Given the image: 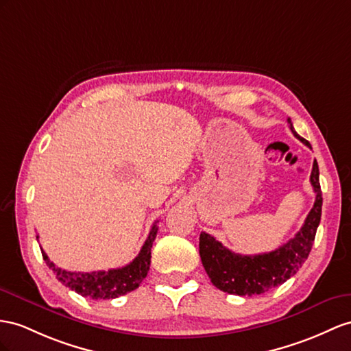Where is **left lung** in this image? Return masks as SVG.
Segmentation results:
<instances>
[{
	"label": "left lung",
	"mask_w": 351,
	"mask_h": 351,
	"mask_svg": "<svg viewBox=\"0 0 351 351\" xmlns=\"http://www.w3.org/2000/svg\"><path fill=\"white\" fill-rule=\"evenodd\" d=\"M295 138L311 148L310 143L293 130L291 119H287ZM313 190L316 193L313 209L304 221V226L295 237L273 252L259 255H239L222 246L221 241L208 232L200 234V258L210 282L231 295L254 296L268 292L285 283L302 267L313 246L322 217V190L319 182V166L314 160L310 176Z\"/></svg>",
	"instance_id": "obj_1"
}]
</instances>
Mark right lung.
<instances>
[{
  "instance_id": "obj_1",
  "label": "right lung",
  "mask_w": 351,
  "mask_h": 351,
  "mask_svg": "<svg viewBox=\"0 0 351 351\" xmlns=\"http://www.w3.org/2000/svg\"><path fill=\"white\" fill-rule=\"evenodd\" d=\"M157 222L151 227L148 239L143 243L141 252L133 261L121 268H112L108 271H92V273H75L66 271L53 264L46 252L41 249L44 261L53 269L56 278L71 291H75L78 295L92 300H112L117 296L125 295L139 287L143 278L147 277L151 264V247L152 241L157 236Z\"/></svg>"
}]
</instances>
